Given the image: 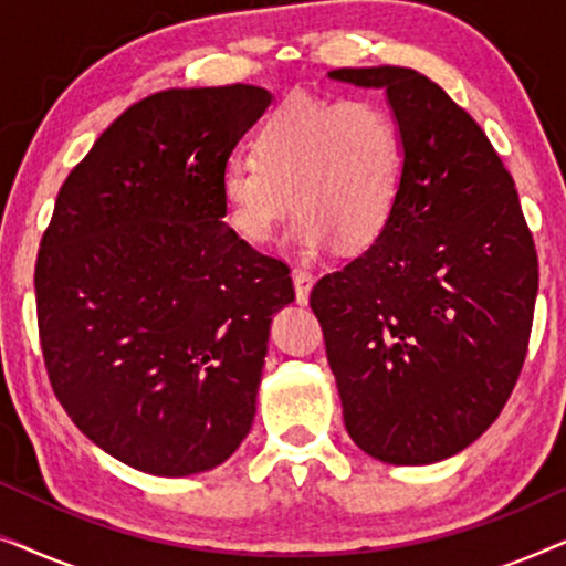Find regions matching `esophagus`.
I'll use <instances>...</instances> for the list:
<instances>
[{
	"mask_svg": "<svg viewBox=\"0 0 566 566\" xmlns=\"http://www.w3.org/2000/svg\"><path fill=\"white\" fill-rule=\"evenodd\" d=\"M291 277H293V289H296V301L298 304H306L308 291H312V285H314V275L304 268H293Z\"/></svg>",
	"mask_w": 566,
	"mask_h": 566,
	"instance_id": "esophagus-1",
	"label": "esophagus"
}]
</instances>
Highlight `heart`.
<instances>
[{
	"label": "heart",
	"instance_id": "b5f03b06",
	"mask_svg": "<svg viewBox=\"0 0 566 566\" xmlns=\"http://www.w3.org/2000/svg\"><path fill=\"white\" fill-rule=\"evenodd\" d=\"M407 180V146L384 105L366 97L291 95L258 134V157L219 172L229 227L262 244L298 208L285 237L304 258L339 242L368 247L389 227Z\"/></svg>",
	"mask_w": 566,
	"mask_h": 566
}]
</instances>
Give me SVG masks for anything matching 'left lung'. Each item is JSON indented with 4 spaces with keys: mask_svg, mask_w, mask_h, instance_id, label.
<instances>
[{
    "mask_svg": "<svg viewBox=\"0 0 566 566\" xmlns=\"http://www.w3.org/2000/svg\"><path fill=\"white\" fill-rule=\"evenodd\" d=\"M327 76L384 90L407 146L389 227L308 298L345 428L384 463L443 461L497 420L521 376L536 247L490 138L436 82L405 66Z\"/></svg>",
    "mask_w": 566,
    "mask_h": 566,
    "instance_id": "8db88e82",
    "label": "left lung"
}]
</instances>
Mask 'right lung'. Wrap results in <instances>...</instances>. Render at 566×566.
Listing matches in <instances>:
<instances>
[{"label": "right lung", "mask_w": 566, "mask_h": 566, "mask_svg": "<svg viewBox=\"0 0 566 566\" xmlns=\"http://www.w3.org/2000/svg\"><path fill=\"white\" fill-rule=\"evenodd\" d=\"M273 95L167 90L130 105L61 185L35 262L61 407L154 476L211 471L252 428L289 268L223 221L219 172Z\"/></svg>", "instance_id": "add662e5"}]
</instances>
